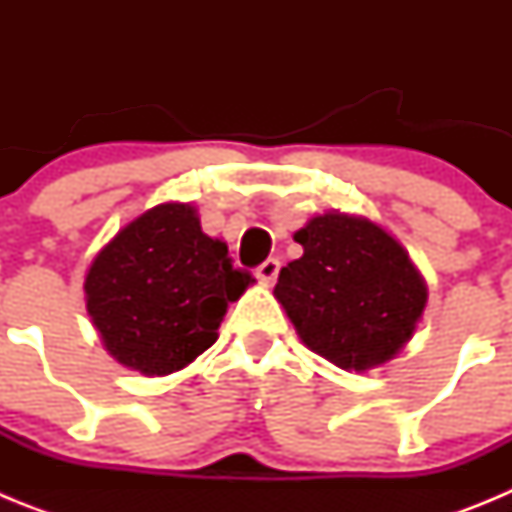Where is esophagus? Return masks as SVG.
<instances>
[{"mask_svg":"<svg viewBox=\"0 0 512 512\" xmlns=\"http://www.w3.org/2000/svg\"><path fill=\"white\" fill-rule=\"evenodd\" d=\"M279 259H266L264 264L259 266V269H256V277L261 279V282H274V279H277V274H279Z\"/></svg>","mask_w":512,"mask_h":512,"instance_id":"obj_1","label":"esophagus"}]
</instances>
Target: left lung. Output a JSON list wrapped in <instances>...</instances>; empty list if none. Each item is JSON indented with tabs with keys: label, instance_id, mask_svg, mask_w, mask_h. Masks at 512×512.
I'll return each instance as SVG.
<instances>
[{
	"label": "left lung",
	"instance_id": "1",
	"mask_svg": "<svg viewBox=\"0 0 512 512\" xmlns=\"http://www.w3.org/2000/svg\"><path fill=\"white\" fill-rule=\"evenodd\" d=\"M305 248L279 271L274 295L307 348L341 369L384 364L413 338L428 302L408 251L364 217H312Z\"/></svg>",
	"mask_w": 512,
	"mask_h": 512
}]
</instances>
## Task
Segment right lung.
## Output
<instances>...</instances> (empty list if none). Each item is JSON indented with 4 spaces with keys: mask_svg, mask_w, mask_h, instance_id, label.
Here are the masks:
<instances>
[{
    "mask_svg": "<svg viewBox=\"0 0 512 512\" xmlns=\"http://www.w3.org/2000/svg\"><path fill=\"white\" fill-rule=\"evenodd\" d=\"M253 282L228 246L202 233L189 205H158L97 253L84 282L87 310L120 364L164 377L217 341L230 302Z\"/></svg>",
    "mask_w": 512,
    "mask_h": 512,
    "instance_id": "add662e5",
    "label": "right lung"
}]
</instances>
